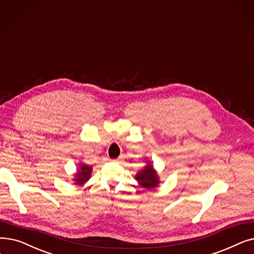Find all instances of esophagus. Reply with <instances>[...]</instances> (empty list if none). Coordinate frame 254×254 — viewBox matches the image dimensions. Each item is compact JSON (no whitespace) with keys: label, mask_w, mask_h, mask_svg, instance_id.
Masks as SVG:
<instances>
[{"label":"esophagus","mask_w":254,"mask_h":254,"mask_svg":"<svg viewBox=\"0 0 254 254\" xmlns=\"http://www.w3.org/2000/svg\"><path fill=\"white\" fill-rule=\"evenodd\" d=\"M123 161H124V157H123V156L119 157V158L116 159V160H113L114 163H120V162H123Z\"/></svg>","instance_id":"34e87169"}]
</instances>
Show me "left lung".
I'll return each mask as SVG.
<instances>
[{
	"label": "left lung",
	"instance_id": "8db88e82",
	"mask_svg": "<svg viewBox=\"0 0 254 254\" xmlns=\"http://www.w3.org/2000/svg\"><path fill=\"white\" fill-rule=\"evenodd\" d=\"M135 179L140 187L147 190L156 188L161 183L159 174L157 170L153 168L150 161H146V165L137 172Z\"/></svg>",
	"mask_w": 254,
	"mask_h": 254
}]
</instances>
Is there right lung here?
Returning a JSON list of instances; mask_svg holds the SVG:
<instances>
[{"label": "right lung", "mask_w": 254, "mask_h": 254, "mask_svg": "<svg viewBox=\"0 0 254 254\" xmlns=\"http://www.w3.org/2000/svg\"><path fill=\"white\" fill-rule=\"evenodd\" d=\"M91 172H92V166H89L83 162L79 163L78 168H76V172L73 176V184L78 186H83L86 184L91 178Z\"/></svg>", "instance_id": "obj_1"}]
</instances>
